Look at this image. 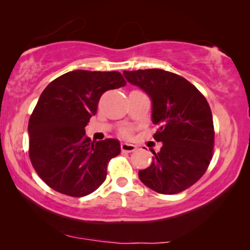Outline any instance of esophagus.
Wrapping results in <instances>:
<instances>
[{"instance_id": "1", "label": "esophagus", "mask_w": 250, "mask_h": 250, "mask_svg": "<svg viewBox=\"0 0 250 250\" xmlns=\"http://www.w3.org/2000/svg\"><path fill=\"white\" fill-rule=\"evenodd\" d=\"M121 149L123 150V151H126V152H133V151H135L136 146L134 145H132V143L123 142L121 145Z\"/></svg>"}]
</instances>
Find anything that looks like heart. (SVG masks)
<instances>
[{
	"label": "heart",
	"mask_w": 250,
	"mask_h": 250,
	"mask_svg": "<svg viewBox=\"0 0 250 250\" xmlns=\"http://www.w3.org/2000/svg\"><path fill=\"white\" fill-rule=\"evenodd\" d=\"M121 134H122L123 136H129V129H127V128H123L122 132H121Z\"/></svg>",
	"instance_id": "1"
}]
</instances>
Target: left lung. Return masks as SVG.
Returning a JSON list of instances; mask_svg holds the SVG:
<instances>
[{
	"mask_svg": "<svg viewBox=\"0 0 250 250\" xmlns=\"http://www.w3.org/2000/svg\"><path fill=\"white\" fill-rule=\"evenodd\" d=\"M128 83L149 95L151 121L159 128L153 139L162 142L152 163L139 170L141 182L163 194H174L197 182L209 165L214 125L209 104L197 87L180 75L163 69L124 71Z\"/></svg>",
	"mask_w": 250,
	"mask_h": 250,
	"instance_id": "8db88e82",
	"label": "left lung"
}]
</instances>
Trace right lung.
Instances as JSON below:
<instances>
[{
    "label": "right lung",
    "mask_w": 250,
    "mask_h": 250,
    "mask_svg": "<svg viewBox=\"0 0 250 250\" xmlns=\"http://www.w3.org/2000/svg\"><path fill=\"white\" fill-rule=\"evenodd\" d=\"M125 85L118 71L74 70L42 92L28 123L29 158L53 190L84 197L104 182L109 160L121 153V143L91 141L85 126L97 114L101 95Z\"/></svg>",
    "instance_id": "right-lung-1"
}]
</instances>
